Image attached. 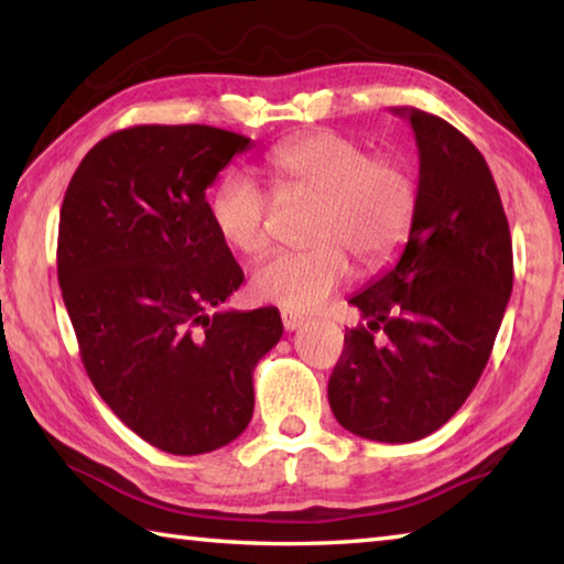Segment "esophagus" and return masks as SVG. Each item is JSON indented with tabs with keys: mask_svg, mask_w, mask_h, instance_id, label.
Instances as JSON below:
<instances>
[{
	"mask_svg": "<svg viewBox=\"0 0 564 564\" xmlns=\"http://www.w3.org/2000/svg\"><path fill=\"white\" fill-rule=\"evenodd\" d=\"M281 321H283V328L285 330H299L301 326H303V316H295V313H291V311H283L281 313Z\"/></svg>",
	"mask_w": 564,
	"mask_h": 564,
	"instance_id": "obj_1",
	"label": "esophagus"
}]
</instances>
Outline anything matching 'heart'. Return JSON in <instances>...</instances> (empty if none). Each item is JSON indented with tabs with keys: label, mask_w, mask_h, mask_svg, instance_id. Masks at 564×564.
I'll use <instances>...</instances> for the list:
<instances>
[{
	"label": "heart",
	"mask_w": 564,
	"mask_h": 564,
	"mask_svg": "<svg viewBox=\"0 0 564 564\" xmlns=\"http://www.w3.org/2000/svg\"><path fill=\"white\" fill-rule=\"evenodd\" d=\"M265 166L275 194L318 198L308 251H281L251 275L256 301L308 313L346 285L352 263L362 271L386 265L408 241L417 214V178L403 159L378 154L358 139L313 131L273 147ZM208 216L231 251L256 259L273 238L269 191L231 171L212 191Z\"/></svg>",
	"instance_id": "heart-1"
}]
</instances>
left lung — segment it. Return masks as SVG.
<instances>
[{
	"label": "left lung",
	"mask_w": 564,
	"mask_h": 564,
	"mask_svg": "<svg viewBox=\"0 0 564 564\" xmlns=\"http://www.w3.org/2000/svg\"><path fill=\"white\" fill-rule=\"evenodd\" d=\"M393 113L415 131V224L393 269L348 301L370 323L346 330L328 400L346 431L413 443L460 410L488 366L512 293V241L473 141L435 113Z\"/></svg>",
	"instance_id": "8db88e82"
}]
</instances>
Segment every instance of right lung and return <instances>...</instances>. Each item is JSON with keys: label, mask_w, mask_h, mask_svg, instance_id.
Listing matches in <instances>:
<instances>
[{"label": "right lung", "mask_w": 564, "mask_h": 564, "mask_svg": "<svg viewBox=\"0 0 564 564\" xmlns=\"http://www.w3.org/2000/svg\"><path fill=\"white\" fill-rule=\"evenodd\" d=\"M251 147L204 123H141L101 139L66 186L56 273L82 362L113 415L171 455L246 431L253 368L279 308L218 311L243 283L206 188Z\"/></svg>", "instance_id": "right-lung-1"}]
</instances>
